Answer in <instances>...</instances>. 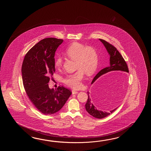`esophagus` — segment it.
<instances>
[{"instance_id": "esophagus-1", "label": "esophagus", "mask_w": 151, "mask_h": 151, "mask_svg": "<svg viewBox=\"0 0 151 151\" xmlns=\"http://www.w3.org/2000/svg\"><path fill=\"white\" fill-rule=\"evenodd\" d=\"M72 93L73 94H77V93H78V91H76V90H72Z\"/></svg>"}]
</instances>
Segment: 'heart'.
Instances as JSON below:
<instances>
[{"label": "heart", "mask_w": 151, "mask_h": 151, "mask_svg": "<svg viewBox=\"0 0 151 151\" xmlns=\"http://www.w3.org/2000/svg\"><path fill=\"white\" fill-rule=\"evenodd\" d=\"M65 55L76 62V70L73 73L68 74L64 79V83L68 86L77 89L81 86L85 73L87 76H92L97 70L99 63V55L96 48L87 46L81 43L75 42L66 48ZM63 63L61 57L55 60V67L60 68Z\"/></svg>", "instance_id": "obj_1"}]
</instances>
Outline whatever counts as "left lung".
<instances>
[{"instance_id": "1", "label": "left lung", "mask_w": 151, "mask_h": 151, "mask_svg": "<svg viewBox=\"0 0 151 151\" xmlns=\"http://www.w3.org/2000/svg\"><path fill=\"white\" fill-rule=\"evenodd\" d=\"M99 40L100 42H103V44L106 47L107 51L110 55V59H109L110 64L109 67L103 68L98 73V74H96L93 78L91 83L92 84L94 83V82L99 77L111 71H120L127 72V73L129 72L128 66L126 63L125 60H124V59L123 58L121 54L119 53V52L117 50V49L114 46H113L112 44H109V42H106L105 40L101 39H99ZM96 81V83H100L98 87L96 88V90H97L96 93H100L101 92L100 91H102L103 90H106V85L105 83H104V81H102L103 77H100ZM87 95H88V98H87L86 103L85 104V109L87 112L90 115L93 116L94 118H98V119H102L104 118H105L106 116H109L110 114L112 113L117 109L116 108L115 109L111 110L109 112H103L101 110H98L96 109V107L93 105L92 101L91 100V96L89 92H87ZM119 95L120 94H119V92L114 93L113 94H111V99L113 101L118 99L120 97Z\"/></svg>"}]
</instances>
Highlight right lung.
I'll return each instance as SVG.
<instances>
[{"label": "right lung", "mask_w": 151, "mask_h": 151, "mask_svg": "<svg viewBox=\"0 0 151 151\" xmlns=\"http://www.w3.org/2000/svg\"><path fill=\"white\" fill-rule=\"evenodd\" d=\"M63 42L55 38L44 39L29 50L23 60L22 73L26 93L34 106L45 115L57 112L72 94L64 87L59 86L55 90L48 87L55 71V52Z\"/></svg>", "instance_id": "right-lung-1"}]
</instances>
